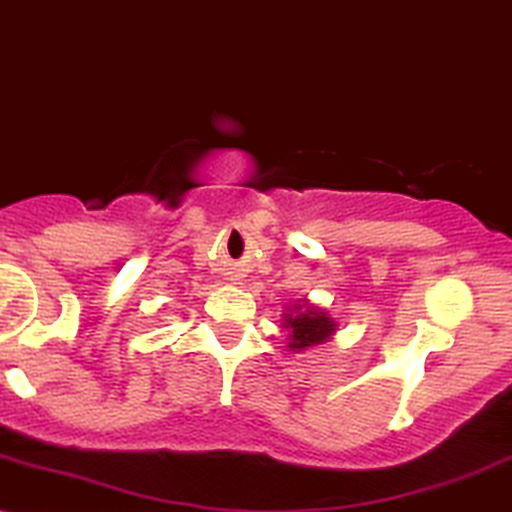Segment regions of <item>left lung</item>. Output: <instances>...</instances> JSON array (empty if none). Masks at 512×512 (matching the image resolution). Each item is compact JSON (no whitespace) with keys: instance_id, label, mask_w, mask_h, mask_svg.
<instances>
[{"instance_id":"obj_1","label":"left lung","mask_w":512,"mask_h":512,"mask_svg":"<svg viewBox=\"0 0 512 512\" xmlns=\"http://www.w3.org/2000/svg\"><path fill=\"white\" fill-rule=\"evenodd\" d=\"M282 328L287 330V340H290L287 347L292 352H304L333 338L335 330H338V321L326 309L304 299V302L285 306Z\"/></svg>"}]
</instances>
